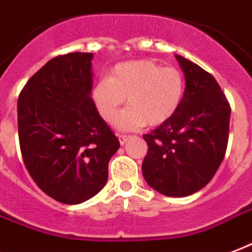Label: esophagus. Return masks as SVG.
Masks as SVG:
<instances>
[{
	"label": "esophagus",
	"instance_id": "esophagus-1",
	"mask_svg": "<svg viewBox=\"0 0 252 252\" xmlns=\"http://www.w3.org/2000/svg\"><path fill=\"white\" fill-rule=\"evenodd\" d=\"M128 138H130V136H128V135H118V139H120V143L121 144L126 143V140H127Z\"/></svg>",
	"mask_w": 252,
	"mask_h": 252
}]
</instances>
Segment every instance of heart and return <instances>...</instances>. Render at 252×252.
Wrapping results in <instances>:
<instances>
[{"mask_svg":"<svg viewBox=\"0 0 252 252\" xmlns=\"http://www.w3.org/2000/svg\"><path fill=\"white\" fill-rule=\"evenodd\" d=\"M185 80L177 68L163 67L153 60H132L113 68L109 79L92 87L91 98L99 117L112 124L127 97L130 106L117 118L122 131H135L150 124L167 122L180 108Z\"/></svg>","mask_w":252,"mask_h":252,"instance_id":"heart-1","label":"heart"}]
</instances>
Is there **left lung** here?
<instances>
[{
    "label": "left lung",
    "instance_id": "1",
    "mask_svg": "<svg viewBox=\"0 0 252 252\" xmlns=\"http://www.w3.org/2000/svg\"><path fill=\"white\" fill-rule=\"evenodd\" d=\"M185 92L167 122L143 135L148 151L144 180L161 194L185 197L204 188L223 160L229 139L230 105L213 76L183 56Z\"/></svg>",
    "mask_w": 252,
    "mask_h": 252
}]
</instances>
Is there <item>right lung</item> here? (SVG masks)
Wrapping results in <instances>:
<instances>
[{
  "label": "right lung",
  "mask_w": 252,
  "mask_h": 252,
  "mask_svg": "<svg viewBox=\"0 0 252 252\" xmlns=\"http://www.w3.org/2000/svg\"><path fill=\"white\" fill-rule=\"evenodd\" d=\"M93 54L72 52L43 65L18 98V135L27 171L54 200L75 205L108 180L120 142L92 102Z\"/></svg>",
  "instance_id": "obj_1"
}]
</instances>
